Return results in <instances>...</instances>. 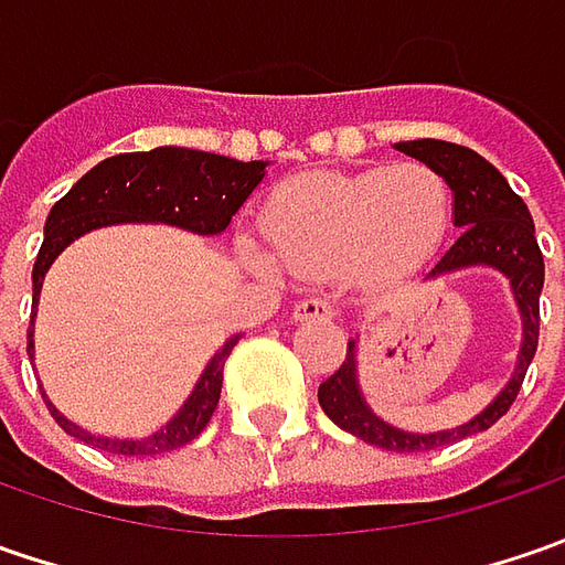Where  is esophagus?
Instances as JSON below:
<instances>
[{
	"instance_id": "obj_1",
	"label": "esophagus",
	"mask_w": 565,
	"mask_h": 565,
	"mask_svg": "<svg viewBox=\"0 0 565 565\" xmlns=\"http://www.w3.org/2000/svg\"><path fill=\"white\" fill-rule=\"evenodd\" d=\"M295 320H333L339 315L330 298H301L292 308Z\"/></svg>"
}]
</instances>
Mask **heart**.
<instances>
[{
  "label": "heart",
  "mask_w": 565,
  "mask_h": 565,
  "mask_svg": "<svg viewBox=\"0 0 565 565\" xmlns=\"http://www.w3.org/2000/svg\"><path fill=\"white\" fill-rule=\"evenodd\" d=\"M449 223L452 188L424 163L301 175L279 188L264 213L273 257L286 270H342L364 282L424 267L444 245ZM248 250L264 260L260 250Z\"/></svg>",
  "instance_id": "heart-1"
}]
</instances>
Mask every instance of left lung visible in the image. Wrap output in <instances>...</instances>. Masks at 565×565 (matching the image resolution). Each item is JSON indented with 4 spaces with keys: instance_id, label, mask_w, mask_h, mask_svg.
I'll list each match as a JSON object with an SVG mask.
<instances>
[{
    "instance_id": "1",
    "label": "left lung",
    "mask_w": 565,
    "mask_h": 565,
    "mask_svg": "<svg viewBox=\"0 0 565 565\" xmlns=\"http://www.w3.org/2000/svg\"><path fill=\"white\" fill-rule=\"evenodd\" d=\"M396 147L402 153L437 169L452 188L456 226L462 232L452 242V248L434 264L430 276L462 270V267H478V264L497 267L500 273H507V279L512 282V295L519 301L522 327H525L519 367L507 383V390L490 402L478 418H471L462 427H452V430H437V434H405L399 427L380 422L361 399L359 377H355V342H349L345 361L339 364L337 374H330L317 390V399L323 405V412L330 415V422L361 437L364 444L390 449V452H424V449H437V446L456 444V440L471 437V434H481L510 412V405L522 390L525 371H529L534 352H537L544 257H541L537 238H534L529 206L484 157H478L475 150L459 147V143L434 141V138L405 141L396 143Z\"/></svg>"
}]
</instances>
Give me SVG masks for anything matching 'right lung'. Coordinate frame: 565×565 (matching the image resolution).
Returning <instances> with one entry per match:
<instances>
[{"label":"right lung","mask_w":565,"mask_h":565,"mask_svg":"<svg viewBox=\"0 0 565 565\" xmlns=\"http://www.w3.org/2000/svg\"><path fill=\"white\" fill-rule=\"evenodd\" d=\"M267 163L250 160L238 163L228 157L204 153V150H185V147H157L147 153H119L94 166L46 216V235L40 254L33 260V305L36 315V295L43 286V276L50 270L58 250L77 235L109 223H172V226L191 228L198 235H216L232 223L238 206L250 198V191L260 185ZM33 315L28 330V352L33 355ZM238 337H232L206 364V371L198 380L191 399L182 405V412L157 430L147 440H109L94 437L81 430L65 415H58L50 405L58 427L84 444L106 449L113 456H160L169 449L191 444L206 422L213 418V408L220 402L223 390V364H226L232 345Z\"/></svg>","instance_id":"right-lung-1"}]
</instances>
